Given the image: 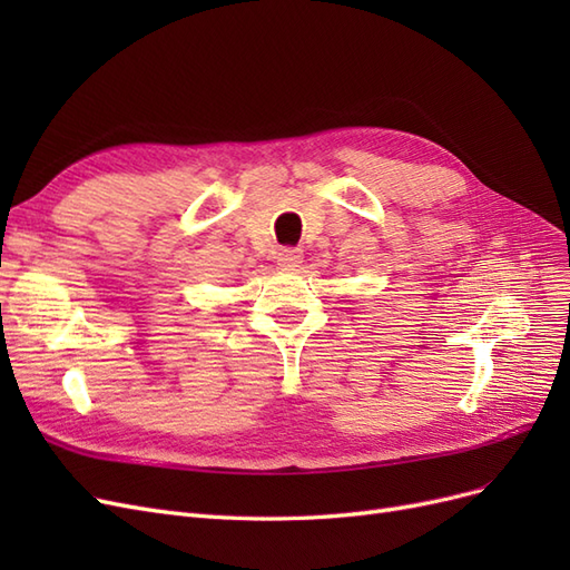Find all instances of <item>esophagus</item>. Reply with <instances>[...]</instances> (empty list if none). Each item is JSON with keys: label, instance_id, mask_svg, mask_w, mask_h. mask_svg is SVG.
Segmentation results:
<instances>
[{"label": "esophagus", "instance_id": "esophagus-1", "mask_svg": "<svg viewBox=\"0 0 570 570\" xmlns=\"http://www.w3.org/2000/svg\"><path fill=\"white\" fill-rule=\"evenodd\" d=\"M302 249L297 247H283L278 249V266L287 268V271H295L302 264Z\"/></svg>", "mask_w": 570, "mask_h": 570}]
</instances>
